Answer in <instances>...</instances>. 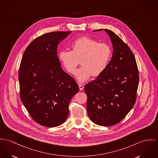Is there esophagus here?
I'll list each match as a JSON object with an SVG mask.
<instances>
[{"label":"esophagus","mask_w":158,"mask_h":158,"mask_svg":"<svg viewBox=\"0 0 158 158\" xmlns=\"http://www.w3.org/2000/svg\"><path fill=\"white\" fill-rule=\"evenodd\" d=\"M79 89H80V91L83 90V89H84V86L83 85H82V84H79Z\"/></svg>","instance_id":"obj_1"}]
</instances>
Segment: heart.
I'll return each instance as SVG.
<instances>
[{"mask_svg": "<svg viewBox=\"0 0 158 158\" xmlns=\"http://www.w3.org/2000/svg\"><path fill=\"white\" fill-rule=\"evenodd\" d=\"M72 50H61L58 59L65 69L70 74L76 72L81 59L82 65L76 73V78L81 82L86 81L92 75L98 76L107 68L112 56V50L106 43H98L88 36L74 40L71 44Z\"/></svg>", "mask_w": 158, "mask_h": 158, "instance_id": "1", "label": "heart"}]
</instances>
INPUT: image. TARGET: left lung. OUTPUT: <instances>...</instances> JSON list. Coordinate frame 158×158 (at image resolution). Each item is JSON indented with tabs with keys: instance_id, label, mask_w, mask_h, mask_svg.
<instances>
[{
	"instance_id": "8db88e82",
	"label": "left lung",
	"mask_w": 158,
	"mask_h": 158,
	"mask_svg": "<svg viewBox=\"0 0 158 158\" xmlns=\"http://www.w3.org/2000/svg\"><path fill=\"white\" fill-rule=\"evenodd\" d=\"M103 29L93 31H102ZM113 47L106 70L86 84L87 112L91 120L103 126L115 125L133 108L136 98L139 73L134 54L114 32L104 29Z\"/></svg>"
}]
</instances>
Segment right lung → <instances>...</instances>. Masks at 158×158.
Listing matches in <instances>:
<instances>
[{
	"label": "right lung",
	"instance_id": "1",
	"mask_svg": "<svg viewBox=\"0 0 158 158\" xmlns=\"http://www.w3.org/2000/svg\"><path fill=\"white\" fill-rule=\"evenodd\" d=\"M72 31L53 32L35 38L25 50L19 73L20 98L33 120L56 127L69 115V105L79 91L72 76L61 67L58 44Z\"/></svg>",
	"mask_w": 158,
	"mask_h": 158
}]
</instances>
